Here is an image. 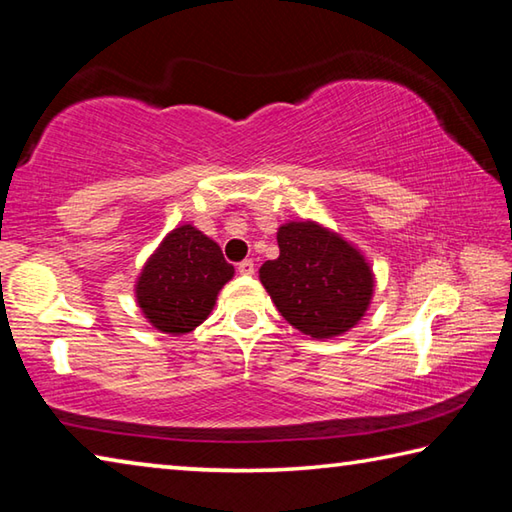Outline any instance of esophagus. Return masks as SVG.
Wrapping results in <instances>:
<instances>
[{
    "label": "esophagus",
    "instance_id": "obj_1",
    "mask_svg": "<svg viewBox=\"0 0 512 512\" xmlns=\"http://www.w3.org/2000/svg\"><path fill=\"white\" fill-rule=\"evenodd\" d=\"M237 271H239L241 275H253V273H255L253 259H244V262H241V264L237 266Z\"/></svg>",
    "mask_w": 512,
    "mask_h": 512
}]
</instances>
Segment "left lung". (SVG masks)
<instances>
[{
    "label": "left lung",
    "instance_id": "left-lung-1",
    "mask_svg": "<svg viewBox=\"0 0 512 512\" xmlns=\"http://www.w3.org/2000/svg\"><path fill=\"white\" fill-rule=\"evenodd\" d=\"M280 257L259 268L273 305L311 339H334L361 323L375 296V273L359 246L314 219L277 228Z\"/></svg>",
    "mask_w": 512,
    "mask_h": 512
}]
</instances>
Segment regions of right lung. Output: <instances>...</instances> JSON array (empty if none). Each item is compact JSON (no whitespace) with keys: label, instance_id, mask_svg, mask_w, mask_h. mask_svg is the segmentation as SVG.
I'll list each match as a JSON object with an SVG mask.
<instances>
[{"label":"right lung","instance_id":"obj_1","mask_svg":"<svg viewBox=\"0 0 512 512\" xmlns=\"http://www.w3.org/2000/svg\"><path fill=\"white\" fill-rule=\"evenodd\" d=\"M235 277L219 244L192 223L164 235L135 280V302L146 323L183 336L207 320L219 291Z\"/></svg>","mask_w":512,"mask_h":512}]
</instances>
